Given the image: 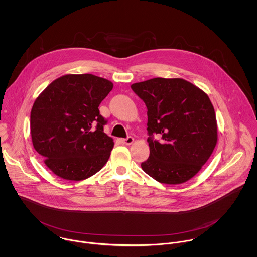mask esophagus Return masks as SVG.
<instances>
[{
  "label": "esophagus",
  "instance_id": "1",
  "mask_svg": "<svg viewBox=\"0 0 257 257\" xmlns=\"http://www.w3.org/2000/svg\"><path fill=\"white\" fill-rule=\"evenodd\" d=\"M121 143H122L123 145L130 146V145H132V144L134 143V138H133V137H127L126 139H122V140H121Z\"/></svg>",
  "mask_w": 257,
  "mask_h": 257
}]
</instances>
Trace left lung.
Instances as JSON below:
<instances>
[{"label": "left lung", "mask_w": 257, "mask_h": 257, "mask_svg": "<svg viewBox=\"0 0 257 257\" xmlns=\"http://www.w3.org/2000/svg\"><path fill=\"white\" fill-rule=\"evenodd\" d=\"M147 108L149 157L143 170L156 181L190 180L207 162L218 141L214 107L208 95L181 78H153L132 85ZM157 134L160 140L153 136Z\"/></svg>", "instance_id": "obj_1"}]
</instances>
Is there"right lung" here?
Segmentation results:
<instances>
[{"instance_id":"add662e5","label":"right lung","mask_w":257,"mask_h":257,"mask_svg":"<svg viewBox=\"0 0 257 257\" xmlns=\"http://www.w3.org/2000/svg\"><path fill=\"white\" fill-rule=\"evenodd\" d=\"M112 83L92 74H68L50 83L31 111L35 149L60 178L87 179L107 163L113 147L99 105Z\"/></svg>"}]
</instances>
